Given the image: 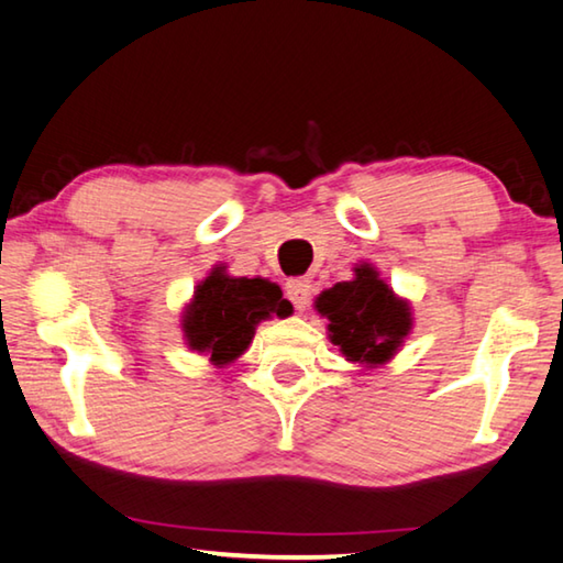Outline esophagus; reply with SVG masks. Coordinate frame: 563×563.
<instances>
[{
    "label": "esophagus",
    "mask_w": 563,
    "mask_h": 563,
    "mask_svg": "<svg viewBox=\"0 0 563 563\" xmlns=\"http://www.w3.org/2000/svg\"><path fill=\"white\" fill-rule=\"evenodd\" d=\"M284 291H287V297L294 307H297V311H303L309 307V299H311V282L309 279H289Z\"/></svg>",
    "instance_id": "34e87169"
}]
</instances>
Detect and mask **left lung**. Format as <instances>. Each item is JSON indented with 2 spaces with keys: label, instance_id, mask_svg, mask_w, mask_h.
<instances>
[{
  "label": "left lung",
  "instance_id": "obj_1",
  "mask_svg": "<svg viewBox=\"0 0 563 563\" xmlns=\"http://www.w3.org/2000/svg\"><path fill=\"white\" fill-rule=\"evenodd\" d=\"M314 307L329 319L331 344L354 364H386L411 331L409 301L396 297L372 264L354 266V279L321 291Z\"/></svg>",
  "mask_w": 563,
  "mask_h": 563
}]
</instances>
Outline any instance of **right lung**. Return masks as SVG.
<instances>
[{"label":"right lung","instance_id":"1","mask_svg":"<svg viewBox=\"0 0 563 563\" xmlns=\"http://www.w3.org/2000/svg\"><path fill=\"white\" fill-rule=\"evenodd\" d=\"M289 314L291 303L282 299L276 284L229 276L224 266H214L184 309L181 331L191 352L209 356L214 366H227L246 352L260 321Z\"/></svg>","mask_w":563,"mask_h":563}]
</instances>
